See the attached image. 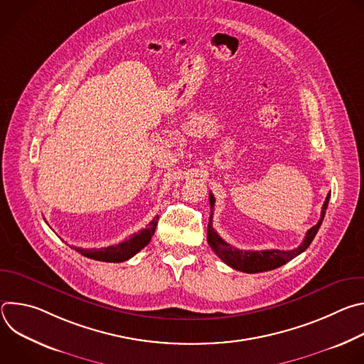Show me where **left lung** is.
<instances>
[{
  "instance_id": "1",
  "label": "left lung",
  "mask_w": 364,
  "mask_h": 364,
  "mask_svg": "<svg viewBox=\"0 0 364 364\" xmlns=\"http://www.w3.org/2000/svg\"><path fill=\"white\" fill-rule=\"evenodd\" d=\"M210 205L213 209L215 205V197L210 193ZM328 200H330V194H327V198L323 204V210H321V216L320 220L316 226L311 228L306 235L305 239L302 240V243L292 249V250H278V249H271V250H242V249H236L233 246H230L228 242H225L218 232L213 229L212 226V219H213V210L210 215V220H209V230H207V242H209L210 247L215 250V253L222 259L225 264H228L229 267H232L236 271H242L246 274H256V272H265V271H272L277 269L282 265H285L291 259H294L295 256H298L299 253H302L309 245L313 242V239L316 237L324 216H326V210L328 205Z\"/></svg>"
}]
</instances>
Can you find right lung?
<instances>
[{"instance_id":"1","label":"right lung","mask_w":364,"mask_h":364,"mask_svg":"<svg viewBox=\"0 0 364 364\" xmlns=\"http://www.w3.org/2000/svg\"><path fill=\"white\" fill-rule=\"evenodd\" d=\"M157 223H159V216L149 223V226L146 229H142L141 232L132 235L129 239H127L118 245L100 247V249H83V247L73 246V249L86 257L95 259V261L124 262V261H128L129 257L136 255L142 247H145L149 243V240L155 232V228H157Z\"/></svg>"}]
</instances>
